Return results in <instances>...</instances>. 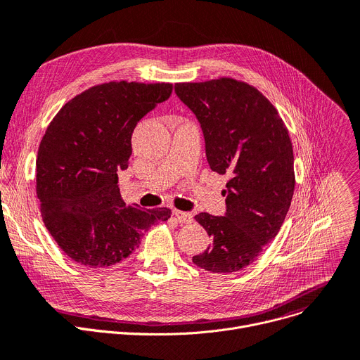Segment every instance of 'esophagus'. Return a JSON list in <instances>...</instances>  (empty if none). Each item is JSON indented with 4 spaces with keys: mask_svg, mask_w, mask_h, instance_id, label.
<instances>
[{
    "mask_svg": "<svg viewBox=\"0 0 360 360\" xmlns=\"http://www.w3.org/2000/svg\"><path fill=\"white\" fill-rule=\"evenodd\" d=\"M176 220L179 223H191L194 220V216L191 213H186V212H181V210H175L174 212Z\"/></svg>",
    "mask_w": 360,
    "mask_h": 360,
    "instance_id": "esophagus-1",
    "label": "esophagus"
}]
</instances>
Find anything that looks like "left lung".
I'll use <instances>...</instances> for the list:
<instances>
[{"label": "left lung", "instance_id": "left-lung-1", "mask_svg": "<svg viewBox=\"0 0 360 360\" xmlns=\"http://www.w3.org/2000/svg\"><path fill=\"white\" fill-rule=\"evenodd\" d=\"M176 96L197 117L212 170L229 175L226 214L195 220L213 238L193 262L212 273H235L257 259L278 233L295 191L293 147L277 109L255 87L221 77L176 83Z\"/></svg>", "mask_w": 360, "mask_h": 360}]
</instances>
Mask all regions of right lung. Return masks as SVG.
<instances>
[{
	"label": "right lung",
	"instance_id": "right-lung-1",
	"mask_svg": "<svg viewBox=\"0 0 360 360\" xmlns=\"http://www.w3.org/2000/svg\"><path fill=\"white\" fill-rule=\"evenodd\" d=\"M170 94V83L110 82L71 99L49 124L37 151L36 194L48 232L80 266H115L172 214L127 204L118 188L132 131Z\"/></svg>",
	"mask_w": 360,
	"mask_h": 360
}]
</instances>
